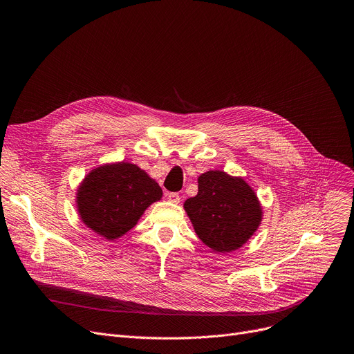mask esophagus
<instances>
[{"instance_id":"34e87169","label":"esophagus","mask_w":354,"mask_h":354,"mask_svg":"<svg viewBox=\"0 0 354 354\" xmlns=\"http://www.w3.org/2000/svg\"><path fill=\"white\" fill-rule=\"evenodd\" d=\"M167 197H168V200H169V201H172V203H179V201H180V196H179L178 193H175V192L168 193V194H167Z\"/></svg>"}]
</instances>
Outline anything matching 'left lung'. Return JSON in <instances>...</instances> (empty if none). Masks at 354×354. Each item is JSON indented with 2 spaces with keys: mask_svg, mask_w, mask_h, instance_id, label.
Instances as JSON below:
<instances>
[{
  "mask_svg": "<svg viewBox=\"0 0 354 354\" xmlns=\"http://www.w3.org/2000/svg\"><path fill=\"white\" fill-rule=\"evenodd\" d=\"M197 183V194L183 205L197 236L218 254L239 249L262 221L254 189L223 171L201 174Z\"/></svg>",
  "mask_w": 354,
  "mask_h": 354,
  "instance_id": "1",
  "label": "left lung"
}]
</instances>
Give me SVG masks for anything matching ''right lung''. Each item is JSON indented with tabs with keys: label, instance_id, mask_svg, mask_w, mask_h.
Instances as JSON below:
<instances>
[{
	"label": "right lung",
	"instance_id": "right-lung-1",
	"mask_svg": "<svg viewBox=\"0 0 354 354\" xmlns=\"http://www.w3.org/2000/svg\"><path fill=\"white\" fill-rule=\"evenodd\" d=\"M161 197L160 185L137 165L124 161L105 164L92 169L81 182L77 210L88 228L115 241Z\"/></svg>",
	"mask_w": 354,
	"mask_h": 354
}]
</instances>
